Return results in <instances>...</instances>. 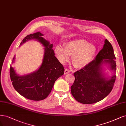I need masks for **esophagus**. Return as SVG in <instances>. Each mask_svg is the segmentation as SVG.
<instances>
[{
    "instance_id": "34e87169",
    "label": "esophagus",
    "mask_w": 126,
    "mask_h": 126,
    "mask_svg": "<svg viewBox=\"0 0 126 126\" xmlns=\"http://www.w3.org/2000/svg\"><path fill=\"white\" fill-rule=\"evenodd\" d=\"M70 71L69 70H68L67 68H65V71H64V74H66L67 73H70Z\"/></svg>"
}]
</instances>
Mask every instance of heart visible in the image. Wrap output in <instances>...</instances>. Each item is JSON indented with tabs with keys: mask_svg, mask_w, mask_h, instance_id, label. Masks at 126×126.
<instances>
[{
	"mask_svg": "<svg viewBox=\"0 0 126 126\" xmlns=\"http://www.w3.org/2000/svg\"><path fill=\"white\" fill-rule=\"evenodd\" d=\"M97 52V48L84 39H76L67 42L65 48L60 45L55 48V53L60 62H67L72 56V62L76 68H83L92 62Z\"/></svg>",
	"mask_w": 126,
	"mask_h": 126,
	"instance_id": "b5f03b06",
	"label": "heart"
}]
</instances>
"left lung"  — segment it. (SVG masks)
I'll use <instances>...</instances> for the list:
<instances>
[{
    "instance_id": "8db88e82",
    "label": "left lung",
    "mask_w": 126,
    "mask_h": 126,
    "mask_svg": "<svg viewBox=\"0 0 126 126\" xmlns=\"http://www.w3.org/2000/svg\"><path fill=\"white\" fill-rule=\"evenodd\" d=\"M115 55L111 43L105 40L103 48L95 60L88 65L74 73L75 80L71 89L74 98L84 104H94L105 98L112 90L116 76L109 79L101 73L103 63L109 64L111 70H116Z\"/></svg>"
}]
</instances>
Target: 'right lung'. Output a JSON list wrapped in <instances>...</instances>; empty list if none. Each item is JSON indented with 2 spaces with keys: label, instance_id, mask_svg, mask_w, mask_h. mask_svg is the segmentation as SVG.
<instances>
[{
  "label": "right lung",
  "instance_id": "right-lung-1",
  "mask_svg": "<svg viewBox=\"0 0 126 126\" xmlns=\"http://www.w3.org/2000/svg\"><path fill=\"white\" fill-rule=\"evenodd\" d=\"M40 32L28 35L20 44L31 39H36L44 47L43 62L37 71L26 75L18 76L10 65V77L14 88L25 98L32 100H41L46 98L51 93L55 80L64 74V68L55 55L50 44L42 37ZM13 58V62L15 60Z\"/></svg>",
  "mask_w": 126,
  "mask_h": 126
}]
</instances>
